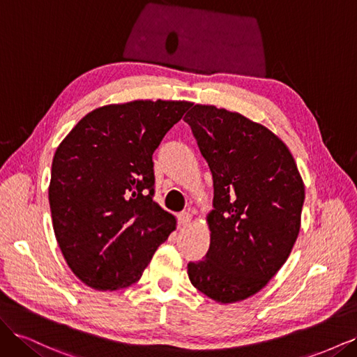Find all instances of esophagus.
<instances>
[{"label":"esophagus","mask_w":357,"mask_h":357,"mask_svg":"<svg viewBox=\"0 0 357 357\" xmlns=\"http://www.w3.org/2000/svg\"><path fill=\"white\" fill-rule=\"evenodd\" d=\"M190 222H192V214L190 213L185 211V213L178 214V225L183 226V228H186L188 225H190Z\"/></svg>","instance_id":"obj_1"}]
</instances>
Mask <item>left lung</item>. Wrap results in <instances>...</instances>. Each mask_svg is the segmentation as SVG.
Wrapping results in <instances>:
<instances>
[{
  "label": "left lung",
  "mask_w": 357,
  "mask_h": 357,
  "mask_svg": "<svg viewBox=\"0 0 357 357\" xmlns=\"http://www.w3.org/2000/svg\"><path fill=\"white\" fill-rule=\"evenodd\" d=\"M213 174L210 248L189 262L190 283L220 304L262 290L301 228L304 181L287 146L245 116L195 104L185 116Z\"/></svg>",
  "instance_id": "1"
}]
</instances>
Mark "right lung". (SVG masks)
Returning <instances> with one entry per match:
<instances>
[{"label": "right lung", "mask_w": 357, "mask_h": 357, "mask_svg": "<svg viewBox=\"0 0 357 357\" xmlns=\"http://www.w3.org/2000/svg\"><path fill=\"white\" fill-rule=\"evenodd\" d=\"M192 105L135 100L95 109L58 146L49 202L71 271L96 290L137 283L176 218L153 201V152Z\"/></svg>", "instance_id": "right-lung-1"}]
</instances>
